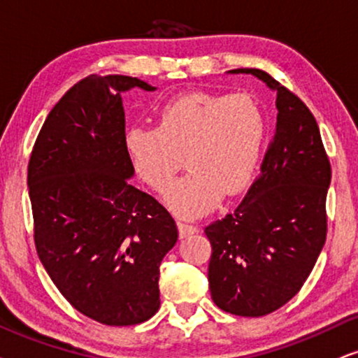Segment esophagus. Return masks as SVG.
Segmentation results:
<instances>
[{
    "mask_svg": "<svg viewBox=\"0 0 358 358\" xmlns=\"http://www.w3.org/2000/svg\"><path fill=\"white\" fill-rule=\"evenodd\" d=\"M178 226V233H180V238H188L192 236V234H196L198 233V228L193 224H188V223H182V221H178L176 223Z\"/></svg>",
    "mask_w": 358,
    "mask_h": 358,
    "instance_id": "34e87169",
    "label": "esophagus"
}]
</instances>
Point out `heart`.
I'll use <instances>...</instances> for the list:
<instances>
[{"mask_svg":"<svg viewBox=\"0 0 358 358\" xmlns=\"http://www.w3.org/2000/svg\"><path fill=\"white\" fill-rule=\"evenodd\" d=\"M266 119L246 94L193 90L160 107L155 127H132L125 150L138 178L165 193L181 168L190 173L170 189L165 201L175 215L194 218L223 198L246 192L259 166Z\"/></svg>","mask_w":358,"mask_h":358,"instance_id":"1","label":"heart"}]
</instances>
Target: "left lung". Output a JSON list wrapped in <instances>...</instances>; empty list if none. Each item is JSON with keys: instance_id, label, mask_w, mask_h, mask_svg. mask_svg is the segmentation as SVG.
I'll use <instances>...</instances> for the list:
<instances>
[{"instance_id": "8db88e82", "label": "left lung", "mask_w": 358, "mask_h": 358, "mask_svg": "<svg viewBox=\"0 0 358 358\" xmlns=\"http://www.w3.org/2000/svg\"><path fill=\"white\" fill-rule=\"evenodd\" d=\"M231 72L275 90L278 122L244 200L205 228L213 251L208 280L221 310L261 317L301 291L322 251L332 170L315 117L296 94L261 69Z\"/></svg>"}]
</instances>
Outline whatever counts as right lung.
<instances>
[{
	"label": "right lung",
	"mask_w": 358,
	"mask_h": 358,
	"mask_svg": "<svg viewBox=\"0 0 358 358\" xmlns=\"http://www.w3.org/2000/svg\"><path fill=\"white\" fill-rule=\"evenodd\" d=\"M155 90L129 76H89L59 99L31 152L34 244L66 301L96 322L135 325L160 307L158 275L175 220L129 183L120 92Z\"/></svg>",
	"instance_id": "obj_1"
}]
</instances>
